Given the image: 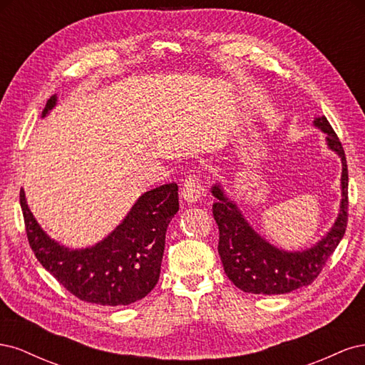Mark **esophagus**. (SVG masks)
<instances>
[{"label":"esophagus","mask_w":365,"mask_h":365,"mask_svg":"<svg viewBox=\"0 0 365 365\" xmlns=\"http://www.w3.org/2000/svg\"><path fill=\"white\" fill-rule=\"evenodd\" d=\"M204 193V187L197 178L196 175H190L189 178H185L182 184V190H181V197L189 204H195L201 200V196Z\"/></svg>","instance_id":"obj_1"}]
</instances>
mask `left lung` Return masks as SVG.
I'll use <instances>...</instances> for the list:
<instances>
[{
  "mask_svg": "<svg viewBox=\"0 0 365 365\" xmlns=\"http://www.w3.org/2000/svg\"><path fill=\"white\" fill-rule=\"evenodd\" d=\"M312 126L326 134V146L341 158V201L335 222L326 235L304 250H284L271 244L248 222L224 184H212L213 216L219 227L217 251L228 279L250 294H288L311 284L322 272L326 260L346 233L349 173L344 149L324 115L314 118Z\"/></svg>",
  "mask_w": 365,
  "mask_h": 365,
  "instance_id": "left-lung-1",
  "label": "left lung"
}]
</instances>
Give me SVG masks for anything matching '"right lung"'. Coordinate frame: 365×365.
Returning a JSON list of instances; mask_svg holds the SVG:
<instances>
[{
  "mask_svg": "<svg viewBox=\"0 0 365 365\" xmlns=\"http://www.w3.org/2000/svg\"><path fill=\"white\" fill-rule=\"evenodd\" d=\"M56 105L58 94H54L41 117H47ZM19 201L36 259L77 298L102 306H128L155 288L165 231L180 210L176 182L143 193L111 233L85 248H71L48 236L33 216L24 189Z\"/></svg>",
  "mask_w": 365,
  "mask_h": 365,
  "instance_id": "1",
  "label": "right lung"
}]
</instances>
